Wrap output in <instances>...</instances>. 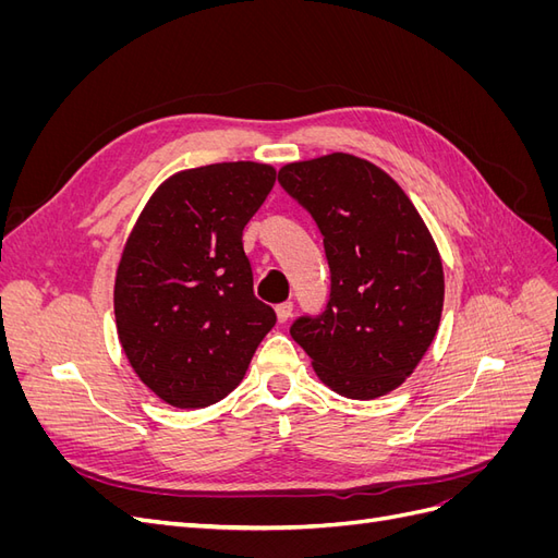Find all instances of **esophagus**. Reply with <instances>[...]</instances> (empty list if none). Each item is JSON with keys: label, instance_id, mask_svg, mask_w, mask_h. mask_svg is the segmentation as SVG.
Masks as SVG:
<instances>
[{"label": "esophagus", "instance_id": "obj_1", "mask_svg": "<svg viewBox=\"0 0 558 558\" xmlns=\"http://www.w3.org/2000/svg\"><path fill=\"white\" fill-rule=\"evenodd\" d=\"M291 314H293V302H281V305H277L279 324H286V320L291 318Z\"/></svg>", "mask_w": 558, "mask_h": 558}]
</instances>
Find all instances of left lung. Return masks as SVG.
<instances>
[{"label":"left lung","mask_w":558,"mask_h":558,"mask_svg":"<svg viewBox=\"0 0 558 558\" xmlns=\"http://www.w3.org/2000/svg\"><path fill=\"white\" fill-rule=\"evenodd\" d=\"M279 183L312 214L330 267L326 312L300 316L293 340L335 393H391L442 316V260L424 218L384 170L349 154L283 165Z\"/></svg>","instance_id":"8db88e82"}]
</instances>
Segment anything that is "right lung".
<instances>
[{"instance_id": "1", "label": "right lung", "mask_w": 558, "mask_h": 558, "mask_svg": "<svg viewBox=\"0 0 558 558\" xmlns=\"http://www.w3.org/2000/svg\"><path fill=\"white\" fill-rule=\"evenodd\" d=\"M263 162H216L158 185L116 269L118 340L137 377L172 408L197 410L238 386L275 310L253 295L242 232L272 191Z\"/></svg>"}]
</instances>
